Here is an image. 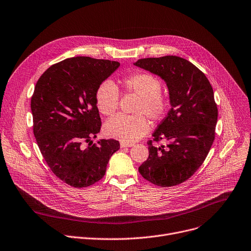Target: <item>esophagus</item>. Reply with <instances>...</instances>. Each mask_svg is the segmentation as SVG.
I'll use <instances>...</instances> for the list:
<instances>
[{
    "label": "esophagus",
    "mask_w": 251,
    "mask_h": 251,
    "mask_svg": "<svg viewBox=\"0 0 251 251\" xmlns=\"http://www.w3.org/2000/svg\"><path fill=\"white\" fill-rule=\"evenodd\" d=\"M133 144L132 143H126V142H121L120 146L121 148H126V147H131Z\"/></svg>",
    "instance_id": "esophagus-1"
}]
</instances>
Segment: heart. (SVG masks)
I'll return each mask as SVG.
<instances>
[{
	"label": "heart",
	"instance_id": "b5f03b06",
	"mask_svg": "<svg viewBox=\"0 0 251 251\" xmlns=\"http://www.w3.org/2000/svg\"><path fill=\"white\" fill-rule=\"evenodd\" d=\"M122 88L127 94L138 96L133 112L136 115H117L105 125V133L109 137L133 143L139 140L149 130L145 115L152 121L161 120L168 111V99L161 93L162 85L154 75L138 72L127 75L121 80ZM119 90L110 80L103 81L95 91V102L99 112L112 116L119 106Z\"/></svg>",
	"mask_w": 251,
	"mask_h": 251
}]
</instances>
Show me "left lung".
<instances>
[{
    "instance_id": "obj_1",
    "label": "left lung",
    "mask_w": 251,
    "mask_h": 251,
    "mask_svg": "<svg viewBox=\"0 0 251 251\" xmlns=\"http://www.w3.org/2000/svg\"><path fill=\"white\" fill-rule=\"evenodd\" d=\"M135 65L164 79L171 103L147 142L149 156L139 172L154 185H178L197 171L213 144L218 109L212 86L195 65L177 56L140 59ZM161 140L169 144L152 145Z\"/></svg>"
}]
</instances>
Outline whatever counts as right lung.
<instances>
[{
  "mask_svg": "<svg viewBox=\"0 0 251 251\" xmlns=\"http://www.w3.org/2000/svg\"><path fill=\"white\" fill-rule=\"evenodd\" d=\"M119 62L73 57L49 67L37 81L31 99L33 131L52 172L75 188L93 185L120 148L115 139L92 144L101 129L95 91Z\"/></svg>",
  "mask_w": 251,
  "mask_h": 251,
  "instance_id": "add662e5",
  "label": "right lung"
}]
</instances>
